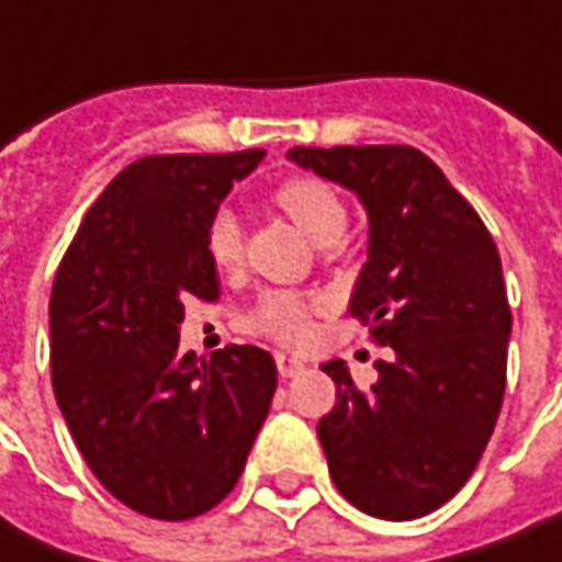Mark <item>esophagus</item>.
<instances>
[{
  "mask_svg": "<svg viewBox=\"0 0 562 562\" xmlns=\"http://www.w3.org/2000/svg\"><path fill=\"white\" fill-rule=\"evenodd\" d=\"M277 368H280L282 378H295V374H302L305 371V364L299 361V358H292V355H277Z\"/></svg>",
  "mask_w": 562,
  "mask_h": 562,
  "instance_id": "34e87169",
  "label": "esophagus"
}]
</instances>
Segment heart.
Listing matches in <instances>:
<instances>
[{"mask_svg": "<svg viewBox=\"0 0 562 562\" xmlns=\"http://www.w3.org/2000/svg\"><path fill=\"white\" fill-rule=\"evenodd\" d=\"M273 204L317 245H336L349 226V207L339 191L314 176H292L273 188ZM204 248L216 270H235L245 260V223L229 207L210 213L204 229ZM329 302L324 295H305L292 289H270L251 307L248 324L255 333L280 342L302 346L314 333V317L324 314Z\"/></svg>", "mask_w": 562, "mask_h": 562, "instance_id": "b5f03b06", "label": "heart"}]
</instances>
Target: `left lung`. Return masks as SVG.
<instances>
[{"mask_svg":"<svg viewBox=\"0 0 562 562\" xmlns=\"http://www.w3.org/2000/svg\"><path fill=\"white\" fill-rule=\"evenodd\" d=\"M289 159L361 198L371 241L349 314L393 349L371 386L324 364L336 383L317 425L329 477L368 516L418 519L472 477L501 415L513 311L497 245L415 147H292Z\"/></svg>","mask_w":562,"mask_h":562,"instance_id":"8db88e82","label":"left lung"}]
</instances>
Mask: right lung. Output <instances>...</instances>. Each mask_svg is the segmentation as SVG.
I'll return each instance as SVG.
<instances>
[{
  "label": "right lung",
  "instance_id": "obj_1",
  "mask_svg": "<svg viewBox=\"0 0 562 562\" xmlns=\"http://www.w3.org/2000/svg\"><path fill=\"white\" fill-rule=\"evenodd\" d=\"M260 159V147L137 159L87 210L56 270V403L97 481L150 519L184 522L226 501L273 403L270 352L179 349L184 299H220L210 213Z\"/></svg>",
  "mask_w": 562,
  "mask_h": 562
}]
</instances>
